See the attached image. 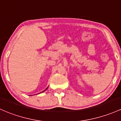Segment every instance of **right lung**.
I'll list each match as a JSON object with an SVG mask.
<instances>
[{
    "mask_svg": "<svg viewBox=\"0 0 121 121\" xmlns=\"http://www.w3.org/2000/svg\"><path fill=\"white\" fill-rule=\"evenodd\" d=\"M47 89H48V88H46V90H47ZM45 90H44V91H43V92H44V91H45Z\"/></svg>",
    "mask_w": 121,
    "mask_h": 121,
    "instance_id": "1",
    "label": "right lung"
}]
</instances>
